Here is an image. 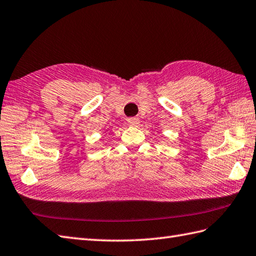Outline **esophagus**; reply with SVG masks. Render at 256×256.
<instances>
[{"label": "esophagus", "mask_w": 256, "mask_h": 256, "mask_svg": "<svg viewBox=\"0 0 256 256\" xmlns=\"http://www.w3.org/2000/svg\"><path fill=\"white\" fill-rule=\"evenodd\" d=\"M128 125H131V126H136L140 123V120L138 118H128Z\"/></svg>", "instance_id": "esophagus-1"}]
</instances>
